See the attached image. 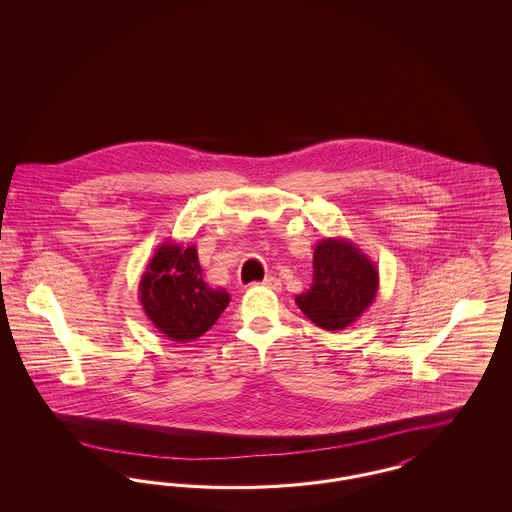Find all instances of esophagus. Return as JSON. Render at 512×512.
Listing matches in <instances>:
<instances>
[{
	"instance_id": "34e87169",
	"label": "esophagus",
	"mask_w": 512,
	"mask_h": 512,
	"mask_svg": "<svg viewBox=\"0 0 512 512\" xmlns=\"http://www.w3.org/2000/svg\"><path fill=\"white\" fill-rule=\"evenodd\" d=\"M261 286H265V288H270V290H280V278H276V276H267L263 282H261Z\"/></svg>"
}]
</instances>
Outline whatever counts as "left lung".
I'll use <instances>...</instances> for the list:
<instances>
[{"mask_svg": "<svg viewBox=\"0 0 512 512\" xmlns=\"http://www.w3.org/2000/svg\"><path fill=\"white\" fill-rule=\"evenodd\" d=\"M380 286L378 268L347 238H324L313 253V284L295 295L318 328L338 332L363 317Z\"/></svg>", "mask_w": 512, "mask_h": 512, "instance_id": "obj_1", "label": "left lung"}]
</instances>
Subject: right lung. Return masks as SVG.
I'll return each mask as SVG.
<instances>
[{
	"label": "right lung",
	"mask_w": 512,
	"mask_h": 512,
	"mask_svg": "<svg viewBox=\"0 0 512 512\" xmlns=\"http://www.w3.org/2000/svg\"><path fill=\"white\" fill-rule=\"evenodd\" d=\"M138 297L151 324L172 341L201 338L230 303L224 288L203 280L197 247L163 242L147 261Z\"/></svg>",
	"instance_id": "obj_1"
}]
</instances>
